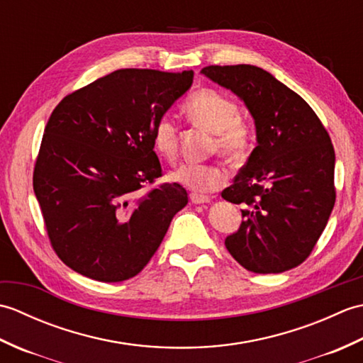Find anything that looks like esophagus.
Masks as SVG:
<instances>
[{
	"label": "esophagus",
	"mask_w": 363,
	"mask_h": 363,
	"mask_svg": "<svg viewBox=\"0 0 363 363\" xmlns=\"http://www.w3.org/2000/svg\"><path fill=\"white\" fill-rule=\"evenodd\" d=\"M190 201L194 204H204V203H209L211 199L204 196V195H198V194H190Z\"/></svg>",
	"instance_id": "1"
}]
</instances>
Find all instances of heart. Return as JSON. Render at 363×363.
<instances>
[{"instance_id": "1", "label": "heart", "mask_w": 363, "mask_h": 363, "mask_svg": "<svg viewBox=\"0 0 363 363\" xmlns=\"http://www.w3.org/2000/svg\"><path fill=\"white\" fill-rule=\"evenodd\" d=\"M187 118L217 134L215 150L226 159L238 162L248 156L256 137L254 123L240 115L235 99L217 89H201L191 94L182 106ZM152 145L168 162L177 159V125L173 118L160 117L152 129ZM169 177L196 194H211L221 189L229 179L228 168L212 164H182Z\"/></svg>"}]
</instances>
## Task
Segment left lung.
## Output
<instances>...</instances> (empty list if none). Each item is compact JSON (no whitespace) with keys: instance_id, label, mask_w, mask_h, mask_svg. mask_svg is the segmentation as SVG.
I'll use <instances>...</instances> for the list:
<instances>
[{"instance_id":"obj_1","label":"left lung","mask_w":363,"mask_h":363,"mask_svg":"<svg viewBox=\"0 0 363 363\" xmlns=\"http://www.w3.org/2000/svg\"><path fill=\"white\" fill-rule=\"evenodd\" d=\"M201 73L233 90L256 121L257 142L233 186L242 225L225 245L252 273H282L311 256L335 204V152L318 115L295 91L254 65H209Z\"/></svg>"}]
</instances>
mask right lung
I'll return each instance as SVG.
<instances>
[{
	"instance_id": "right-lung-1",
	"label": "right lung",
	"mask_w": 363,
	"mask_h": 363,
	"mask_svg": "<svg viewBox=\"0 0 363 363\" xmlns=\"http://www.w3.org/2000/svg\"><path fill=\"white\" fill-rule=\"evenodd\" d=\"M191 82V70L123 68L52 111L33 186L52 250L76 273L99 282L134 277L189 203L179 184L154 186L164 173L152 129Z\"/></svg>"
}]
</instances>
